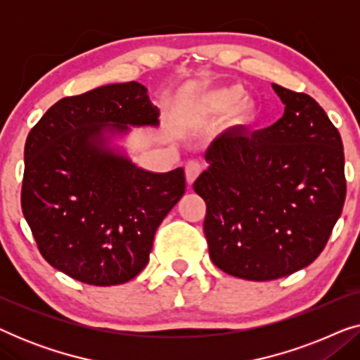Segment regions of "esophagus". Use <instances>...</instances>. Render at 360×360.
Returning a JSON list of instances; mask_svg holds the SVG:
<instances>
[{"label":"esophagus","mask_w":360,"mask_h":360,"mask_svg":"<svg viewBox=\"0 0 360 360\" xmlns=\"http://www.w3.org/2000/svg\"><path fill=\"white\" fill-rule=\"evenodd\" d=\"M201 174V165L198 162L191 160L185 165V175H186V184L193 185V181L198 179V175Z\"/></svg>","instance_id":"1"}]
</instances>
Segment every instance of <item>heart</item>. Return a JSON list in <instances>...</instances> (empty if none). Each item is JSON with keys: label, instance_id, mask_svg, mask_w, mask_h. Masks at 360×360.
<instances>
[{"label": "heart", "instance_id": "obj_1", "mask_svg": "<svg viewBox=\"0 0 360 360\" xmlns=\"http://www.w3.org/2000/svg\"><path fill=\"white\" fill-rule=\"evenodd\" d=\"M255 108L252 101L244 98V88L238 85L221 86L211 90L200 98L196 112L201 117L228 115L233 127H244L254 120Z\"/></svg>", "mask_w": 360, "mask_h": 360}]
</instances>
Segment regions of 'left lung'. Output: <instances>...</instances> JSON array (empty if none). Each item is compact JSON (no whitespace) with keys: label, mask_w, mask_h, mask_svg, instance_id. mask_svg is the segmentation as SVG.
<instances>
[{"label":"left lung","mask_w":360,"mask_h":360,"mask_svg":"<svg viewBox=\"0 0 360 360\" xmlns=\"http://www.w3.org/2000/svg\"><path fill=\"white\" fill-rule=\"evenodd\" d=\"M275 124L224 131L193 184L206 203L205 236L216 267L264 282L302 270L321 254L346 200L339 131L304 93L280 85Z\"/></svg>","instance_id":"1"}]
</instances>
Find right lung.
I'll list each match as a JSON object with an SVG mask.
<instances>
[{
	"label": "right lung",
	"instance_id": "1",
	"mask_svg": "<svg viewBox=\"0 0 360 360\" xmlns=\"http://www.w3.org/2000/svg\"><path fill=\"white\" fill-rule=\"evenodd\" d=\"M160 111L137 82L62 98L29 132L21 206L42 257L78 282H129L149 262L155 231L185 193L181 167L142 169L121 144Z\"/></svg>",
	"mask_w": 360,
	"mask_h": 360
}]
</instances>
